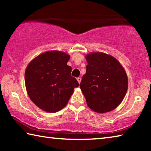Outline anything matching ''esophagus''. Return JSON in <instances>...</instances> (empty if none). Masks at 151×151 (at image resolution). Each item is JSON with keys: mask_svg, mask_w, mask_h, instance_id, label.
Listing matches in <instances>:
<instances>
[{"mask_svg": "<svg viewBox=\"0 0 151 151\" xmlns=\"http://www.w3.org/2000/svg\"><path fill=\"white\" fill-rule=\"evenodd\" d=\"M76 79H77V81H78V83H80L81 82V77H78V78H76Z\"/></svg>", "mask_w": 151, "mask_h": 151, "instance_id": "obj_1", "label": "esophagus"}]
</instances>
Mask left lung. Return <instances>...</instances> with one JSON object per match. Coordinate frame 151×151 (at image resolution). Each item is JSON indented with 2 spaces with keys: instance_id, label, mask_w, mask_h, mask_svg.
Wrapping results in <instances>:
<instances>
[{
  "instance_id": "1",
  "label": "left lung",
  "mask_w": 151,
  "mask_h": 151,
  "mask_svg": "<svg viewBox=\"0 0 151 151\" xmlns=\"http://www.w3.org/2000/svg\"><path fill=\"white\" fill-rule=\"evenodd\" d=\"M88 65L80 84L89 108L99 113L111 111L123 100L128 88L127 74L111 55L94 52L86 56Z\"/></svg>"
}]
</instances>
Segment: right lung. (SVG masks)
I'll return each mask as SVG.
<instances>
[{"label": "right lung", "mask_w": 151, "mask_h": 151, "mask_svg": "<svg viewBox=\"0 0 151 151\" xmlns=\"http://www.w3.org/2000/svg\"><path fill=\"white\" fill-rule=\"evenodd\" d=\"M70 55L60 51H48L33 59L24 75L28 94L36 105L48 112L65 107L79 84L71 76L67 65Z\"/></svg>", "instance_id": "obj_1"}]
</instances>
